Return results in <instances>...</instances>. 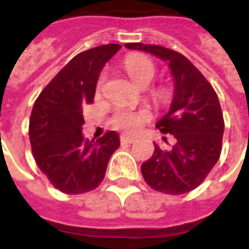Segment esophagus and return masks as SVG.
Wrapping results in <instances>:
<instances>
[{
	"label": "esophagus",
	"mask_w": 249,
	"mask_h": 249,
	"mask_svg": "<svg viewBox=\"0 0 249 249\" xmlns=\"http://www.w3.org/2000/svg\"><path fill=\"white\" fill-rule=\"evenodd\" d=\"M120 140H121V142H128V144H130V142L135 141V137H132V136L128 135H121L120 136Z\"/></svg>",
	"instance_id": "esophagus-1"
}]
</instances>
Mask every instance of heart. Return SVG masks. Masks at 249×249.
<instances>
[{
  "label": "heart",
  "instance_id": "1",
  "mask_svg": "<svg viewBox=\"0 0 249 249\" xmlns=\"http://www.w3.org/2000/svg\"><path fill=\"white\" fill-rule=\"evenodd\" d=\"M124 69L130 80L140 88L148 87L156 73L155 64L149 58L144 56H136V54L125 58ZM148 117L149 114L146 112H132V110L121 109L114 114L113 125L117 129L124 130L128 133H135L148 120Z\"/></svg>",
  "mask_w": 249,
  "mask_h": 249
}]
</instances>
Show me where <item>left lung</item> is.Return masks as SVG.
<instances>
[{"label": "left lung", "mask_w": 249, "mask_h": 249, "mask_svg": "<svg viewBox=\"0 0 249 249\" xmlns=\"http://www.w3.org/2000/svg\"><path fill=\"white\" fill-rule=\"evenodd\" d=\"M168 64L173 78L169 110L156 123L161 133L172 135L173 145L155 152L141 165L146 184L155 191L181 195L197 188L217 162L224 133L219 98L205 77L178 52L141 42L125 44ZM167 142V137H162Z\"/></svg>", "instance_id": "obj_1"}]
</instances>
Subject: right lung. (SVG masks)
Segmentation results:
<instances>
[{
	"mask_svg": "<svg viewBox=\"0 0 249 249\" xmlns=\"http://www.w3.org/2000/svg\"><path fill=\"white\" fill-rule=\"evenodd\" d=\"M120 49L121 45L108 44L78 53L46 85L32 109L29 139L36 162L53 187L68 195L97 188L120 146L114 130L96 141L82 135V105L93 103L100 73Z\"/></svg>",
	"mask_w": 249,
	"mask_h": 249,
	"instance_id": "obj_1",
	"label": "right lung"
}]
</instances>
